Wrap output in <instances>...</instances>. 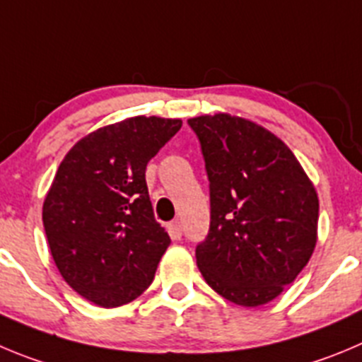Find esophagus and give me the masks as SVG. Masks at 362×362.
Returning <instances> with one entry per match:
<instances>
[{
	"mask_svg": "<svg viewBox=\"0 0 362 362\" xmlns=\"http://www.w3.org/2000/svg\"><path fill=\"white\" fill-rule=\"evenodd\" d=\"M168 232H170V235L173 239H180L182 238V225L180 221H173L168 225Z\"/></svg>",
	"mask_w": 362,
	"mask_h": 362,
	"instance_id": "obj_1",
	"label": "esophagus"
}]
</instances>
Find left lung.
<instances>
[{"instance_id":"1","label":"left lung","mask_w":362,"mask_h":362,"mask_svg":"<svg viewBox=\"0 0 362 362\" xmlns=\"http://www.w3.org/2000/svg\"><path fill=\"white\" fill-rule=\"evenodd\" d=\"M200 141L211 227L197 246L205 282L243 307L272 302L305 268L318 234V194L293 151L230 114L187 121Z\"/></svg>"}]
</instances>
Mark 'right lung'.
I'll return each mask as SVG.
<instances>
[{
    "label": "right lung",
    "mask_w": 362,
    "mask_h": 362,
    "mask_svg": "<svg viewBox=\"0 0 362 362\" xmlns=\"http://www.w3.org/2000/svg\"><path fill=\"white\" fill-rule=\"evenodd\" d=\"M180 119L130 117L74 144L42 205L53 261L74 291L100 307L132 302L153 282L171 239L155 221L146 164Z\"/></svg>",
    "instance_id": "obj_1"
}]
</instances>
